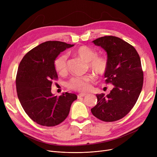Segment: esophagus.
Listing matches in <instances>:
<instances>
[{
  "label": "esophagus",
  "instance_id": "esophagus-1",
  "mask_svg": "<svg viewBox=\"0 0 157 157\" xmlns=\"http://www.w3.org/2000/svg\"><path fill=\"white\" fill-rule=\"evenodd\" d=\"M87 95V94H85V93H81V94H79V95H78V98H81V97H84V96H85V95Z\"/></svg>",
  "mask_w": 157,
  "mask_h": 157
}]
</instances>
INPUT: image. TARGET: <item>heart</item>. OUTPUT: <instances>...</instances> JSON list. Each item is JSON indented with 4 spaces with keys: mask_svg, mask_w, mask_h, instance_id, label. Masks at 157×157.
<instances>
[{
    "mask_svg": "<svg viewBox=\"0 0 157 157\" xmlns=\"http://www.w3.org/2000/svg\"><path fill=\"white\" fill-rule=\"evenodd\" d=\"M74 55L87 62L88 68L98 76H102L108 67V61L105 56H97V53L94 49L86 46H81L73 51ZM66 54H61L55 60L54 65L56 71L63 74L67 71ZM94 78L92 76L86 75L82 77H73L67 83V86L71 90L78 92H86L90 88V83Z\"/></svg>",
    "mask_w": 157,
    "mask_h": 157,
    "instance_id": "b5f03b06",
    "label": "heart"
}]
</instances>
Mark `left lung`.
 Here are the masks:
<instances>
[{
  "instance_id": "obj_1",
  "label": "left lung",
  "mask_w": 157,
  "mask_h": 157,
  "mask_svg": "<svg viewBox=\"0 0 157 157\" xmlns=\"http://www.w3.org/2000/svg\"><path fill=\"white\" fill-rule=\"evenodd\" d=\"M93 43L107 52L108 67L104 74L105 81L114 87L108 95H96L97 104L91 111L102 121H117L133 108L141 94L143 85L141 59L134 47L119 37L104 36Z\"/></svg>"
}]
</instances>
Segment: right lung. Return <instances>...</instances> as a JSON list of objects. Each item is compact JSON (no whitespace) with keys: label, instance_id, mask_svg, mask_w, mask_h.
<instances>
[{"label":"right lung","instance_id":"1","mask_svg":"<svg viewBox=\"0 0 157 157\" xmlns=\"http://www.w3.org/2000/svg\"><path fill=\"white\" fill-rule=\"evenodd\" d=\"M74 44L61 41H46L32 49L20 63L16 78L18 99L28 116L37 124L53 127L67 117L74 94L59 97L51 92L52 80L58 75L54 62L60 52Z\"/></svg>","mask_w":157,"mask_h":157}]
</instances>
